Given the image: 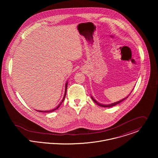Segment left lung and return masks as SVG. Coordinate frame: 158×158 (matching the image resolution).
I'll return each mask as SVG.
<instances>
[{
    "instance_id": "left-lung-1",
    "label": "left lung",
    "mask_w": 158,
    "mask_h": 158,
    "mask_svg": "<svg viewBox=\"0 0 158 158\" xmlns=\"http://www.w3.org/2000/svg\"><path fill=\"white\" fill-rule=\"evenodd\" d=\"M133 91V90H132ZM132 91H131V92H132ZM130 93V94H131ZM130 94H129V95H130ZM128 95V96H129ZM128 96H127V97H125V98H123V99H122L121 100H120V101H118V102H114V103H111V104H108V105H103V104H101V103H100L99 102H97V100H95L92 96H91V98L92 99V100L96 103V104H97L98 106H102V107H104V108H110V107H112V106H115V105H118V103H121L122 102H123V100H125V99H127L128 97Z\"/></svg>"
}]
</instances>
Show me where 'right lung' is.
<instances>
[{
	"instance_id": "obj_1",
	"label": "right lung",
	"mask_w": 158,
	"mask_h": 158,
	"mask_svg": "<svg viewBox=\"0 0 158 158\" xmlns=\"http://www.w3.org/2000/svg\"><path fill=\"white\" fill-rule=\"evenodd\" d=\"M68 82L67 81L66 82V85H65V92H64V97H63V100H62V102L58 105V106L56 108H55V109H53V110H48V111H38L37 110V111H39V112H41V113H52V112H53V111H55L56 110H57L60 106V105H61V103H63V102L64 101V98H65V97H66V92H67V88H68Z\"/></svg>"
}]
</instances>
